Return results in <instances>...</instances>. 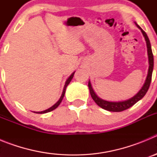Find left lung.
Instances as JSON below:
<instances>
[{
  "label": "left lung",
  "mask_w": 157,
  "mask_h": 157,
  "mask_svg": "<svg viewBox=\"0 0 157 157\" xmlns=\"http://www.w3.org/2000/svg\"><path fill=\"white\" fill-rule=\"evenodd\" d=\"M134 23H135V25L137 26V27L141 30V33H142L144 37H145V41H146L148 59H149V70H148V74H147V77L146 79H145V83L143 84V86H142L141 90H140L134 97H132V98H130V99L128 100H126V101H109L101 99V98H99V97L97 95V94L94 92V89H93L92 87V85H91L90 81H89L88 83L90 93V95L91 97H92L93 100L95 101V103L97 104L98 106L101 107V109H103L107 111H109V112H122V111H124L126 110V109H128L130 107H132L134 104L137 103L138 101H140V100L145 95V94H146L148 90H149V86H150L151 80H152V71H153V63H153V55H152L150 41H149V37L147 36L146 33L140 27V26H138V24L136 23V22H134Z\"/></svg>",
  "instance_id": "8db88e82"
}]
</instances>
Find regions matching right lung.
Instances as JSON below:
<instances>
[{
    "mask_svg": "<svg viewBox=\"0 0 157 157\" xmlns=\"http://www.w3.org/2000/svg\"><path fill=\"white\" fill-rule=\"evenodd\" d=\"M75 71L73 72V73H72V74L70 76H69L68 78H67V79L66 82H65L64 87H63V93H62L61 97H60V98H59V101H58L57 102H56V103L55 104V105H52V107H50V108H49V109H46V110H45V111H41V112H36V113H38V114H44V113H47V112H51V111L54 110V109H56V108H57V107L59 106V104L61 103L62 100H63V97H64L65 91H66V88H67V86H68V84H69V83H70V82L71 81L72 78H73V76H74V75H75Z\"/></svg>",
    "mask_w": 157,
    "mask_h": 157,
    "instance_id": "obj_1",
    "label": "right lung"
}]
</instances>
